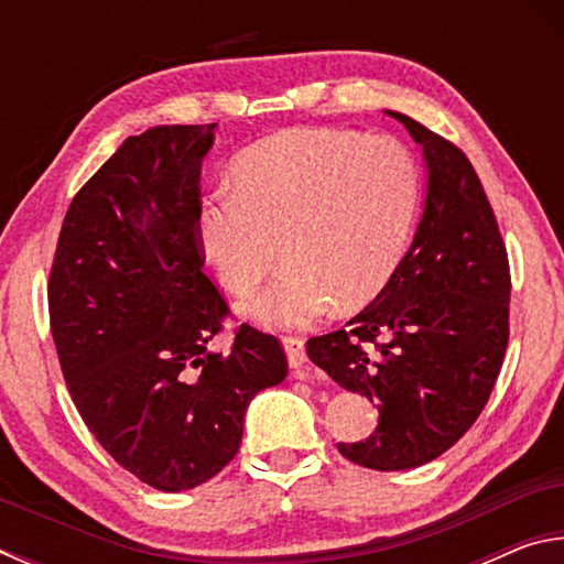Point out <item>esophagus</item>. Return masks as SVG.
<instances>
[{
    "instance_id": "obj_1",
    "label": "esophagus",
    "mask_w": 564,
    "mask_h": 564,
    "mask_svg": "<svg viewBox=\"0 0 564 564\" xmlns=\"http://www.w3.org/2000/svg\"><path fill=\"white\" fill-rule=\"evenodd\" d=\"M283 350H285V356H289L291 368H301L305 362V343H303V338L285 336L283 338Z\"/></svg>"
}]
</instances>
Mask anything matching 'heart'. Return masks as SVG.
Wrapping results in <instances>:
<instances>
[{
	"label": "heart",
	"instance_id": "obj_1",
	"mask_svg": "<svg viewBox=\"0 0 564 564\" xmlns=\"http://www.w3.org/2000/svg\"><path fill=\"white\" fill-rule=\"evenodd\" d=\"M231 188L198 204V253L226 291L243 295L279 246L285 271L241 311L291 330L328 316L336 301L352 308L386 289L413 236L420 174L413 151L388 133L289 129L236 156Z\"/></svg>",
	"mask_w": 564,
	"mask_h": 564
}]
</instances>
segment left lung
<instances>
[{
	"label": "left lung",
	"mask_w": 564,
	"mask_h": 564,
	"mask_svg": "<svg viewBox=\"0 0 564 564\" xmlns=\"http://www.w3.org/2000/svg\"><path fill=\"white\" fill-rule=\"evenodd\" d=\"M386 113L423 147V216L386 289L305 350L340 388L378 408L376 433L338 443L340 455L388 473L435 460L482 413L508 348L510 265L463 151L405 113Z\"/></svg>",
	"instance_id": "1"
}]
</instances>
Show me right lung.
I'll list each match as a JSON object with an SVG mask.
<instances>
[{
    "mask_svg": "<svg viewBox=\"0 0 564 564\" xmlns=\"http://www.w3.org/2000/svg\"><path fill=\"white\" fill-rule=\"evenodd\" d=\"M216 123L129 137L74 196L50 275L56 356L76 410L113 460L164 492L234 460L256 393L289 373L279 338L238 328L194 241Z\"/></svg>",
    "mask_w": 564,
    "mask_h": 564,
    "instance_id": "obj_1",
    "label": "right lung"
}]
</instances>
